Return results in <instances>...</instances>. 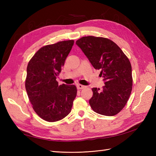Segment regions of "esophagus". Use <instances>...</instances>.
Segmentation results:
<instances>
[{
  "mask_svg": "<svg viewBox=\"0 0 156 156\" xmlns=\"http://www.w3.org/2000/svg\"><path fill=\"white\" fill-rule=\"evenodd\" d=\"M84 88H86V87L84 85H82V84H77V88L79 89V90H80V89H83Z\"/></svg>",
  "mask_w": 156,
  "mask_h": 156,
  "instance_id": "obj_1",
  "label": "esophagus"
}]
</instances>
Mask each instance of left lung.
<instances>
[{"label":"left lung","mask_w":156,"mask_h":156,"mask_svg":"<svg viewBox=\"0 0 156 156\" xmlns=\"http://www.w3.org/2000/svg\"><path fill=\"white\" fill-rule=\"evenodd\" d=\"M92 66L100 69L105 86L92 89L89 101L92 110L100 115L118 114L130 97L133 86L131 63L121 48L107 38L87 36L76 42Z\"/></svg>","instance_id":"1"}]
</instances>
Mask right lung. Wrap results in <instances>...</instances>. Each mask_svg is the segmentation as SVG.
I'll return each instance as SVG.
<instances>
[{"label":"right lung","instance_id":"add662e5","mask_svg":"<svg viewBox=\"0 0 156 156\" xmlns=\"http://www.w3.org/2000/svg\"><path fill=\"white\" fill-rule=\"evenodd\" d=\"M74 43L68 40L45 45L28 63L26 91L34 110L46 121L62 120L72 110L77 88L75 85H59L56 78Z\"/></svg>","mask_w":156,"mask_h":156}]
</instances>
